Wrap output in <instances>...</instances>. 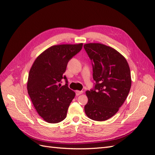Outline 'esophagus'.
<instances>
[{"mask_svg":"<svg viewBox=\"0 0 155 155\" xmlns=\"http://www.w3.org/2000/svg\"><path fill=\"white\" fill-rule=\"evenodd\" d=\"M75 94H76V95H80L83 94V91H75Z\"/></svg>","mask_w":155,"mask_h":155,"instance_id":"34e87169","label":"esophagus"}]
</instances>
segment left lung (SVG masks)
Here are the masks:
<instances>
[{"instance_id": "8db88e82", "label": "left lung", "mask_w": 155, "mask_h": 155, "mask_svg": "<svg viewBox=\"0 0 155 155\" xmlns=\"http://www.w3.org/2000/svg\"><path fill=\"white\" fill-rule=\"evenodd\" d=\"M93 66L95 86L86 91L87 104L84 110L92 120L103 121L116 114L125 102L131 86L129 64L112 48L99 43L84 46Z\"/></svg>"}]
</instances>
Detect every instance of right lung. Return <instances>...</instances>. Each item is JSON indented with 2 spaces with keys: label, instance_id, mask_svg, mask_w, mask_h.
Masks as SVG:
<instances>
[{
  "label": "right lung",
  "instance_id": "obj_1",
  "mask_svg": "<svg viewBox=\"0 0 155 155\" xmlns=\"http://www.w3.org/2000/svg\"><path fill=\"white\" fill-rule=\"evenodd\" d=\"M82 46V43L51 46L36 58L30 69L28 94L38 113L48 123H57L66 117L75 94L68 87L64 73L68 61L80 52ZM63 78L66 84L61 87Z\"/></svg>",
  "mask_w": 155,
  "mask_h": 155
}]
</instances>
